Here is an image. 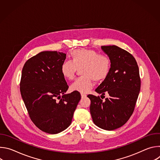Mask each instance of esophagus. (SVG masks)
<instances>
[{"mask_svg": "<svg viewBox=\"0 0 160 160\" xmlns=\"http://www.w3.org/2000/svg\"><path fill=\"white\" fill-rule=\"evenodd\" d=\"M86 96H87V95H86V94H81V97H82V98H85Z\"/></svg>", "mask_w": 160, "mask_h": 160, "instance_id": "1", "label": "esophagus"}]
</instances>
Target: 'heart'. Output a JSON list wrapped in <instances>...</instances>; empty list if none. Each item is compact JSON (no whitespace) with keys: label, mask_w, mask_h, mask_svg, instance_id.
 Returning a JSON list of instances; mask_svg holds the SVG:
<instances>
[{"label":"heart","mask_w":160,"mask_h":160,"mask_svg":"<svg viewBox=\"0 0 160 160\" xmlns=\"http://www.w3.org/2000/svg\"><path fill=\"white\" fill-rule=\"evenodd\" d=\"M71 61H64L61 66L62 76L69 80L75 78L77 69L81 67V74L72 84L71 89L81 93L87 92L93 86V80L101 82L108 76L111 62L109 58L99 54L92 49H79L70 53Z\"/></svg>","instance_id":"b5f03b06"}]
</instances>
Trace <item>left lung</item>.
Returning <instances> with one entry per match:
<instances>
[{
	"instance_id": "left-lung-1",
	"label": "left lung",
	"mask_w": 160,
	"mask_h": 160,
	"mask_svg": "<svg viewBox=\"0 0 160 160\" xmlns=\"http://www.w3.org/2000/svg\"><path fill=\"white\" fill-rule=\"evenodd\" d=\"M109 58L111 70L107 78L96 89L102 95L109 94L102 101L99 96L88 95L90 99V112L96 125L106 130L123 126L134 110L141 89L138 63L127 51L117 46H101Z\"/></svg>"
}]
</instances>
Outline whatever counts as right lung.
Returning <instances> with one entry per match:
<instances>
[{"instance_id": "add662e5", "label": "right lung", "mask_w": 160, "mask_h": 160, "mask_svg": "<svg viewBox=\"0 0 160 160\" xmlns=\"http://www.w3.org/2000/svg\"><path fill=\"white\" fill-rule=\"evenodd\" d=\"M66 56L63 52L43 51L29 59L22 70L20 92L30 119L51 134L70 125L81 99L77 91L65 94L68 85L61 66Z\"/></svg>"}]
</instances>
